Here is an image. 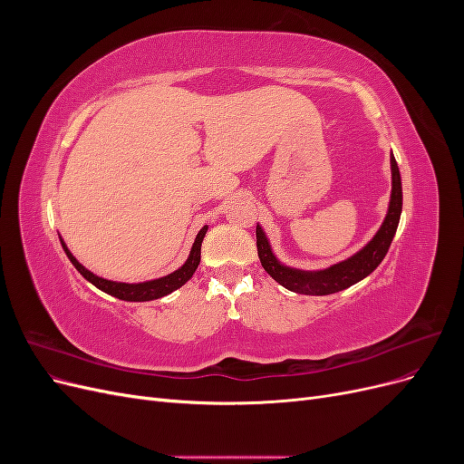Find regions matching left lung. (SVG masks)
I'll list each match as a JSON object with an SVG mask.
<instances>
[{
    "label": "left lung",
    "mask_w": 464,
    "mask_h": 464,
    "mask_svg": "<svg viewBox=\"0 0 464 464\" xmlns=\"http://www.w3.org/2000/svg\"><path fill=\"white\" fill-rule=\"evenodd\" d=\"M402 210V186H401V172L395 157L391 152V198L387 215L382 222V227L373 234L372 240L360 247L356 254L350 257L329 265L325 269L317 271H304L294 269V266L285 265L280 261L269 244V237L257 224V256L263 265V269L269 273L280 286H285L290 292L307 294V296H327V294L341 292L348 286L360 283L362 278L372 275L377 265L387 256L389 246L395 237L399 220Z\"/></svg>",
    "instance_id": "8db88e82"
}]
</instances>
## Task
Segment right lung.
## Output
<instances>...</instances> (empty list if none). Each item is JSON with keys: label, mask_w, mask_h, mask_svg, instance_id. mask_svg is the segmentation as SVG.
<instances>
[{"label": "right lung", "mask_w": 464, "mask_h": 464, "mask_svg": "<svg viewBox=\"0 0 464 464\" xmlns=\"http://www.w3.org/2000/svg\"><path fill=\"white\" fill-rule=\"evenodd\" d=\"M207 230H208V227L205 224V227L199 230V234L195 236V242L189 249L188 259L184 261V265L178 266L176 271H172L170 275H164L160 278L145 280V283H133V285L116 283V280H108V278H102V276L91 273L89 269H85V266H82L75 259V256L72 254V251H69V247L65 246L62 237H60V240H62L63 251H65V256L69 257V261H72L75 269L82 276H85L91 285H94L98 290H102V292L110 294V296H114V298L123 300V302H149V300H159L162 296H168L170 292L181 288L193 276V273L198 271L199 261H201V244H203V237H205Z\"/></svg>", "instance_id": "1"}]
</instances>
